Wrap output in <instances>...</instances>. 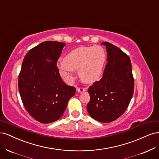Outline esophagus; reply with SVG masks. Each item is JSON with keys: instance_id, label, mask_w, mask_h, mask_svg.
<instances>
[{"instance_id": "obj_1", "label": "esophagus", "mask_w": 159, "mask_h": 159, "mask_svg": "<svg viewBox=\"0 0 159 159\" xmlns=\"http://www.w3.org/2000/svg\"><path fill=\"white\" fill-rule=\"evenodd\" d=\"M77 91H78V93H83L85 91V89L83 88H79L77 89Z\"/></svg>"}]
</instances>
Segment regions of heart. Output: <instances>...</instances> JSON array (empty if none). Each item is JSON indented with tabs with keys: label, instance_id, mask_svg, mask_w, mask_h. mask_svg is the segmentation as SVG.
Instances as JSON below:
<instances>
[{
	"label": "heart",
	"instance_id": "obj_1",
	"mask_svg": "<svg viewBox=\"0 0 159 159\" xmlns=\"http://www.w3.org/2000/svg\"><path fill=\"white\" fill-rule=\"evenodd\" d=\"M106 60V53L98 45L80 46L68 52L57 65L59 74L65 82L70 84L74 72L78 70L83 82L91 84L99 79Z\"/></svg>",
	"mask_w": 159,
	"mask_h": 159
}]
</instances>
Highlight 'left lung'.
Returning <instances> with one entry per match:
<instances>
[{
	"mask_svg": "<svg viewBox=\"0 0 159 159\" xmlns=\"http://www.w3.org/2000/svg\"><path fill=\"white\" fill-rule=\"evenodd\" d=\"M106 46L107 64L103 75L88 89L90 101L88 112L96 121L110 123L125 111L134 91V79L129 57L109 42Z\"/></svg>",
	"mask_w": 159,
	"mask_h": 159,
	"instance_id": "left-lung-1",
	"label": "left lung"
}]
</instances>
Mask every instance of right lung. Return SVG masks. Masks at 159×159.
<instances>
[{
  "label": "right lung",
  "mask_w": 159,
  "mask_h": 159,
  "mask_svg": "<svg viewBox=\"0 0 159 159\" xmlns=\"http://www.w3.org/2000/svg\"><path fill=\"white\" fill-rule=\"evenodd\" d=\"M66 44L46 41L33 48L23 60L18 89L28 113L42 123L57 121L63 115L75 88L61 78L56 63Z\"/></svg>",
  "instance_id": "1"
}]
</instances>
